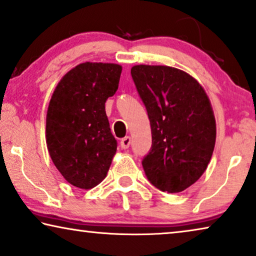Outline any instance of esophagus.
<instances>
[{
  "mask_svg": "<svg viewBox=\"0 0 256 256\" xmlns=\"http://www.w3.org/2000/svg\"><path fill=\"white\" fill-rule=\"evenodd\" d=\"M130 144H131V138H130V136H125V138L120 140V147L123 148V150H128Z\"/></svg>",
  "mask_w": 256,
  "mask_h": 256,
  "instance_id": "esophagus-1",
  "label": "esophagus"
}]
</instances>
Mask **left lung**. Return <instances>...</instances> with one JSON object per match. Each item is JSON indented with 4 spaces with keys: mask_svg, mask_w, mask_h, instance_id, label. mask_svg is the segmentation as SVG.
Here are the masks:
<instances>
[{
    "mask_svg": "<svg viewBox=\"0 0 256 256\" xmlns=\"http://www.w3.org/2000/svg\"><path fill=\"white\" fill-rule=\"evenodd\" d=\"M131 76L150 122L152 147L141 162L146 177L162 192H182L202 176L215 147L209 98L178 68L136 66Z\"/></svg>",
    "mask_w": 256,
    "mask_h": 256,
    "instance_id": "1",
    "label": "left lung"
}]
</instances>
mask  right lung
<instances>
[{
	"label": "right lung",
	"instance_id": "right-lung-1",
	"mask_svg": "<svg viewBox=\"0 0 256 256\" xmlns=\"http://www.w3.org/2000/svg\"><path fill=\"white\" fill-rule=\"evenodd\" d=\"M122 66L82 63L60 79L49 102L46 139L57 170L76 188L104 180L117 150L106 101L118 88Z\"/></svg>",
	"mask_w": 256,
	"mask_h": 256
}]
</instances>
